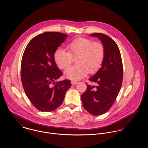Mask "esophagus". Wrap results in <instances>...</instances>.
Segmentation results:
<instances>
[{
  "mask_svg": "<svg viewBox=\"0 0 148 148\" xmlns=\"http://www.w3.org/2000/svg\"><path fill=\"white\" fill-rule=\"evenodd\" d=\"M77 82H76V81H74V80H72V81H71V84L73 85L77 84Z\"/></svg>",
  "mask_w": 148,
  "mask_h": 148,
  "instance_id": "34e87169",
  "label": "esophagus"
}]
</instances>
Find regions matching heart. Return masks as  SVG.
I'll list each match as a JSON object with an SVG mask.
<instances>
[{"label": "heart", "instance_id": "heart-1", "mask_svg": "<svg viewBox=\"0 0 148 148\" xmlns=\"http://www.w3.org/2000/svg\"><path fill=\"white\" fill-rule=\"evenodd\" d=\"M68 53L63 49H58L54 54V59L58 67L65 69L76 59L75 66L68 67L64 71L65 76L69 79L79 80L85 77L88 72L97 71L103 62L105 49L102 43L93 42L89 39L77 38L67 45Z\"/></svg>", "mask_w": 148, "mask_h": 148}]
</instances>
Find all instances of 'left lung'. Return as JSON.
<instances>
[{
    "mask_svg": "<svg viewBox=\"0 0 148 148\" xmlns=\"http://www.w3.org/2000/svg\"><path fill=\"white\" fill-rule=\"evenodd\" d=\"M90 36L100 39L104 47L105 56L101 67L89 79L96 85L87 84L82 101L90 114L99 116L106 112L116 99L123 82V66L119 48L112 38L101 33Z\"/></svg>",
    "mask_w": 148,
    "mask_h": 148,
    "instance_id": "8db88e82",
    "label": "left lung"
}]
</instances>
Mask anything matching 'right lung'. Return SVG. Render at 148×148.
<instances>
[{
    "mask_svg": "<svg viewBox=\"0 0 148 148\" xmlns=\"http://www.w3.org/2000/svg\"><path fill=\"white\" fill-rule=\"evenodd\" d=\"M67 35L46 32L34 37L27 45L21 63V78L25 93L41 112H52L62 105L69 80L55 82L62 75L54 59L58 48Z\"/></svg>",
    "mask_w": 148,
    "mask_h": 148,
    "instance_id": "add662e5",
    "label": "right lung"
}]
</instances>
